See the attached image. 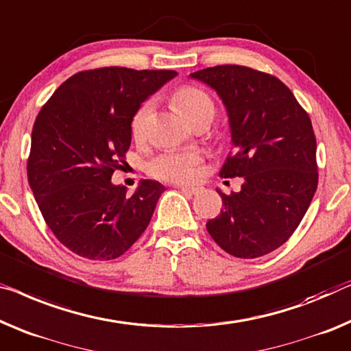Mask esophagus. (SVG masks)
Segmentation results:
<instances>
[{
    "instance_id": "34e87169",
    "label": "esophagus",
    "mask_w": 351,
    "mask_h": 351,
    "mask_svg": "<svg viewBox=\"0 0 351 351\" xmlns=\"http://www.w3.org/2000/svg\"><path fill=\"white\" fill-rule=\"evenodd\" d=\"M178 189H181L182 192L187 193V195H197V193L200 192L198 187H189V186H178Z\"/></svg>"
}]
</instances>
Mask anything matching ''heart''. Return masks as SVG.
<instances>
[{"label": "heart", "mask_w": 351, "mask_h": 351, "mask_svg": "<svg viewBox=\"0 0 351 351\" xmlns=\"http://www.w3.org/2000/svg\"><path fill=\"white\" fill-rule=\"evenodd\" d=\"M173 101L182 114L191 123L200 118H213L216 107L209 94L197 86H181L175 93ZM151 113V102H143L135 110L130 119V134L135 140H142L146 134V124ZM202 156L195 151H169L156 158L149 164V173L154 178L173 182H191L197 178V167Z\"/></svg>", "instance_id": "b5f03b06"}]
</instances>
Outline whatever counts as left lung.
Here are the masks:
<instances>
[{
  "instance_id": "left-lung-1",
  "label": "left lung",
  "mask_w": 351,
  "mask_h": 351,
  "mask_svg": "<svg viewBox=\"0 0 351 351\" xmlns=\"http://www.w3.org/2000/svg\"><path fill=\"white\" fill-rule=\"evenodd\" d=\"M227 108L234 154L222 178H243L241 191H217L223 209L206 222L230 255L257 258L280 247L300 226L317 191V142L306 110L276 78L245 66L223 64L191 74Z\"/></svg>"
}]
</instances>
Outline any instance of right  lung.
Returning a JSON list of instances; mask_svg holds the SVG:
<instances>
[{
  "label": "right lung",
  "instance_id": "add662e5",
  "mask_svg": "<svg viewBox=\"0 0 351 351\" xmlns=\"http://www.w3.org/2000/svg\"><path fill=\"white\" fill-rule=\"evenodd\" d=\"M175 71L101 67L72 75L40 108L28 181L47 226L72 252L113 260L142 237L165 187L143 180L132 195L114 186L135 110Z\"/></svg>",
  "mask_w": 351,
  "mask_h": 351
}]
</instances>
